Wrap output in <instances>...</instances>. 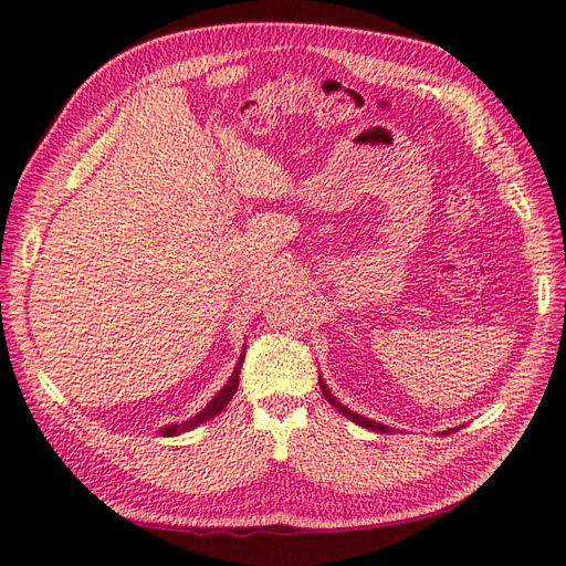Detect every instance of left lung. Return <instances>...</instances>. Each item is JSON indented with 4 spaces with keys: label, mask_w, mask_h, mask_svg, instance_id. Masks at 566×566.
Returning <instances> with one entry per match:
<instances>
[{
    "label": "left lung",
    "mask_w": 566,
    "mask_h": 566,
    "mask_svg": "<svg viewBox=\"0 0 566 566\" xmlns=\"http://www.w3.org/2000/svg\"><path fill=\"white\" fill-rule=\"evenodd\" d=\"M321 382V389H323V394H325V399H328L337 410H342V416H347L349 420H354L356 424H361V427H366V430H375V432H380V434H385V432H391L389 430V427H385V424H380V422H375V420H368V418H364V416H356V413H352V410L349 408H345V406H342L335 397H333V394L328 391V387H325L323 385V380H318ZM451 432H455V430H449L447 434H451Z\"/></svg>",
    "instance_id": "obj_1"
}]
</instances>
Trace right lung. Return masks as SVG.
I'll use <instances>...</instances> for the list:
<instances>
[{
  "label": "right lung",
  "instance_id": "right-lung-1",
  "mask_svg": "<svg viewBox=\"0 0 566 566\" xmlns=\"http://www.w3.org/2000/svg\"><path fill=\"white\" fill-rule=\"evenodd\" d=\"M241 366H243V356H241V361H238V366H235V370H233V375H231V380L224 385V389H219L217 397H214L208 406H205L198 416H193L191 420H186V422H181V424H167V427H163V434H165V437H175V434L188 432V430H193V427H198L200 422L210 420V418H214L217 413H221V410H224L227 403L231 401L233 394L238 391V380H241Z\"/></svg>",
  "mask_w": 566,
  "mask_h": 566
}]
</instances>
